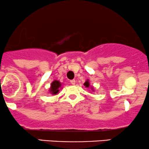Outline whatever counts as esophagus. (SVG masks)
I'll list each match as a JSON object with an SVG mask.
<instances>
[{
  "instance_id": "esophagus-1",
  "label": "esophagus",
  "mask_w": 149,
  "mask_h": 149,
  "mask_svg": "<svg viewBox=\"0 0 149 149\" xmlns=\"http://www.w3.org/2000/svg\"><path fill=\"white\" fill-rule=\"evenodd\" d=\"M70 82H71V84H72V85H75V84H76V80H71Z\"/></svg>"
}]
</instances>
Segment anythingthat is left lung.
<instances>
[{
    "label": "left lung",
    "instance_id": "1",
    "mask_svg": "<svg viewBox=\"0 0 149 149\" xmlns=\"http://www.w3.org/2000/svg\"><path fill=\"white\" fill-rule=\"evenodd\" d=\"M84 85L85 87H86V88H89V87H90V83H89V80H87L86 81H85V83H84ZM92 91H94V90H93V88H92Z\"/></svg>",
    "mask_w": 149,
    "mask_h": 149
}]
</instances>
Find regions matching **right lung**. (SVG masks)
Returning a JSON list of instances; mask_svg holds the SVG:
<instances>
[{
  "label": "right lung",
  "mask_w": 149,
  "mask_h": 149,
  "mask_svg": "<svg viewBox=\"0 0 149 149\" xmlns=\"http://www.w3.org/2000/svg\"><path fill=\"white\" fill-rule=\"evenodd\" d=\"M61 83L58 80H54L50 85V88H49V92L52 95H57L59 92V89L61 88Z\"/></svg>",
  "instance_id": "right-lung-1"
}]
</instances>
